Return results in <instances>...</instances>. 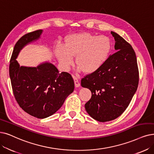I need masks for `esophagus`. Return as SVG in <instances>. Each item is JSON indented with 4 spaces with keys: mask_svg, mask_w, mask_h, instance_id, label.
I'll return each mask as SVG.
<instances>
[{
    "mask_svg": "<svg viewBox=\"0 0 154 154\" xmlns=\"http://www.w3.org/2000/svg\"><path fill=\"white\" fill-rule=\"evenodd\" d=\"M72 77H73V79H74V82H75V87H79V86H80V83H79L78 79L76 77H75V76H72Z\"/></svg>",
    "mask_w": 154,
    "mask_h": 154,
    "instance_id": "esophagus-1",
    "label": "esophagus"
}]
</instances>
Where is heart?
<instances>
[{"label": "heart", "instance_id": "obj_1", "mask_svg": "<svg viewBox=\"0 0 154 154\" xmlns=\"http://www.w3.org/2000/svg\"><path fill=\"white\" fill-rule=\"evenodd\" d=\"M112 48L109 38L89 33L72 34L67 37L64 47L57 49V57L66 69L69 68L76 57V64L85 73L97 71L109 58Z\"/></svg>", "mask_w": 154, "mask_h": 154}]
</instances>
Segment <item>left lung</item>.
Masks as SVG:
<instances>
[{
  "instance_id": "obj_1",
  "label": "left lung",
  "mask_w": 154,
  "mask_h": 154,
  "mask_svg": "<svg viewBox=\"0 0 154 154\" xmlns=\"http://www.w3.org/2000/svg\"><path fill=\"white\" fill-rule=\"evenodd\" d=\"M117 51L97 71L81 81L91 97L85 103L86 111L94 119L107 122L118 118L130 104L137 91L139 72L136 54L131 45L118 33L111 32Z\"/></svg>"
}]
</instances>
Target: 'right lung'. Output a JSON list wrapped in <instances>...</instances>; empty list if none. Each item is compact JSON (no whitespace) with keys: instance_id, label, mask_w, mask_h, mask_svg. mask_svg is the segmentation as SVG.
<instances>
[{"instance_id":"obj_1","label":"right lung","mask_w":154,"mask_h":154,"mask_svg":"<svg viewBox=\"0 0 154 154\" xmlns=\"http://www.w3.org/2000/svg\"><path fill=\"white\" fill-rule=\"evenodd\" d=\"M42 29L23 36L16 44L10 60L9 76L17 102L24 111L39 119L46 118L62 107L75 89L70 74L59 72L49 62L36 67L20 66L16 59L22 49L40 38Z\"/></svg>"}]
</instances>
